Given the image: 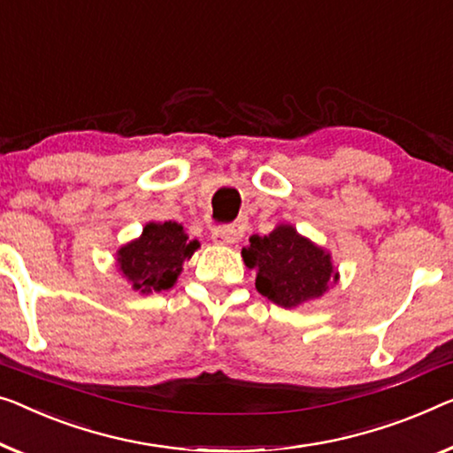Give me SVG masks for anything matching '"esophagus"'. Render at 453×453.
<instances>
[{"instance_id":"obj_1","label":"esophagus","mask_w":453,"mask_h":453,"mask_svg":"<svg viewBox=\"0 0 453 453\" xmlns=\"http://www.w3.org/2000/svg\"><path fill=\"white\" fill-rule=\"evenodd\" d=\"M244 232H246V221L238 219V221H234V224L213 227L211 240L215 242V244H234V242H238L242 235H244Z\"/></svg>"}]
</instances>
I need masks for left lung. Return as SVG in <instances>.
<instances>
[{
	"instance_id": "left-lung-1",
	"label": "left lung",
	"mask_w": 453,
	"mask_h": 453,
	"mask_svg": "<svg viewBox=\"0 0 453 453\" xmlns=\"http://www.w3.org/2000/svg\"><path fill=\"white\" fill-rule=\"evenodd\" d=\"M242 256L246 266L258 270V293L280 307L317 299L334 276L329 254L301 238L291 226H279L268 235H252Z\"/></svg>"
}]
</instances>
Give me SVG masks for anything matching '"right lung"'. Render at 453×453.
Instances as JSON below:
<instances>
[{"label":"right lung","mask_w":453,"mask_h":453,"mask_svg":"<svg viewBox=\"0 0 453 453\" xmlns=\"http://www.w3.org/2000/svg\"><path fill=\"white\" fill-rule=\"evenodd\" d=\"M197 246L199 242L188 240L183 227L174 221L148 224L138 240L118 252L119 270L140 293L166 291Z\"/></svg>","instance_id":"1"}]
</instances>
